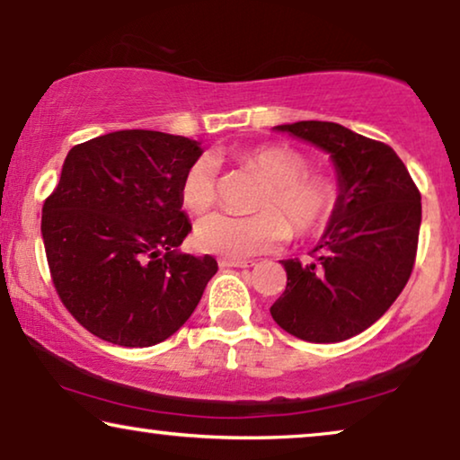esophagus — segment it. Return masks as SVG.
<instances>
[{"mask_svg": "<svg viewBox=\"0 0 460 460\" xmlns=\"http://www.w3.org/2000/svg\"><path fill=\"white\" fill-rule=\"evenodd\" d=\"M251 266H255V261L230 260V257H222V260H219V268H251Z\"/></svg>", "mask_w": 460, "mask_h": 460, "instance_id": "1", "label": "esophagus"}]
</instances>
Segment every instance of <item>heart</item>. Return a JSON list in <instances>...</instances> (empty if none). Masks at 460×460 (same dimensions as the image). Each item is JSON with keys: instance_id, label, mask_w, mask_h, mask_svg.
I'll use <instances>...</instances> for the list:
<instances>
[{"instance_id": "b5f03b06", "label": "heart", "mask_w": 460, "mask_h": 460, "mask_svg": "<svg viewBox=\"0 0 460 460\" xmlns=\"http://www.w3.org/2000/svg\"><path fill=\"white\" fill-rule=\"evenodd\" d=\"M241 163L266 180L253 216L211 213L200 219L194 241L200 251L243 260L263 253L295 234L323 228L337 205V186L323 172L305 169L304 155L285 144H261L241 153ZM180 203L200 216L217 200V165L209 156L194 159L180 180Z\"/></svg>"}]
</instances>
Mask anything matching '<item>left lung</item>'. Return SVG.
I'll return each mask as SVG.
<instances>
[{
  "label": "left lung",
  "mask_w": 460,
  "mask_h": 460,
  "mask_svg": "<svg viewBox=\"0 0 460 460\" xmlns=\"http://www.w3.org/2000/svg\"><path fill=\"white\" fill-rule=\"evenodd\" d=\"M276 129L331 155L339 197L312 261H282L287 288L270 314L280 329L304 341H345L376 323L411 279L420 192L387 144L331 121H297Z\"/></svg>",
  "instance_id": "left-lung-1"
}]
</instances>
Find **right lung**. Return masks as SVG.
<instances>
[{"label": "right lung", "mask_w": 460, "mask_h": 460, "mask_svg": "<svg viewBox=\"0 0 460 460\" xmlns=\"http://www.w3.org/2000/svg\"><path fill=\"white\" fill-rule=\"evenodd\" d=\"M200 153L199 142L148 129L68 150L41 234L56 293L92 335L150 348L199 305L217 261L178 253L192 230L178 188Z\"/></svg>", "instance_id": "add662e5"}]
</instances>
